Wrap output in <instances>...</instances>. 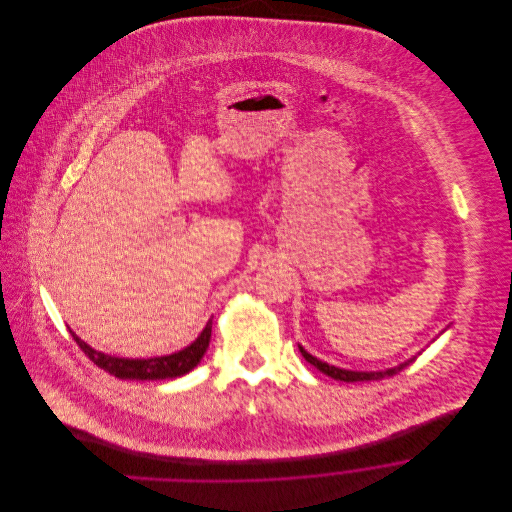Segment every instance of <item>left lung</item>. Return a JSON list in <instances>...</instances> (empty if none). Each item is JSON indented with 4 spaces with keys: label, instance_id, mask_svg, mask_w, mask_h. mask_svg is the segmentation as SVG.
Listing matches in <instances>:
<instances>
[{
    "label": "left lung",
    "instance_id": "left-lung-1",
    "mask_svg": "<svg viewBox=\"0 0 512 512\" xmlns=\"http://www.w3.org/2000/svg\"><path fill=\"white\" fill-rule=\"evenodd\" d=\"M299 353L303 355V359L307 363L315 366L317 370H321L323 374L335 378V380H343V382H366V380H380V378H386V376H394L398 374L400 370H404L410 363L416 361V357L400 363L398 366H392V368H384V370H349V368H339V366L327 365L323 361H319L317 357H313L311 353H307L301 345H299Z\"/></svg>",
    "mask_w": 512,
    "mask_h": 512
}]
</instances>
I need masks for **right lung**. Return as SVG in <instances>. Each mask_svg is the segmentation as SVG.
<instances>
[{"label":"right lung","mask_w":512,"mask_h":512,"mask_svg":"<svg viewBox=\"0 0 512 512\" xmlns=\"http://www.w3.org/2000/svg\"><path fill=\"white\" fill-rule=\"evenodd\" d=\"M211 329H213V319L207 321L201 335L185 349H181L173 355L151 357V359H126V357L106 355L102 351L92 349L73 331L71 333H73L76 345L84 351V355H88V359L94 361V365L104 368L106 372H110L122 380H165V378L183 376L201 363V359L205 357V353L209 349Z\"/></svg>","instance_id":"1"}]
</instances>
